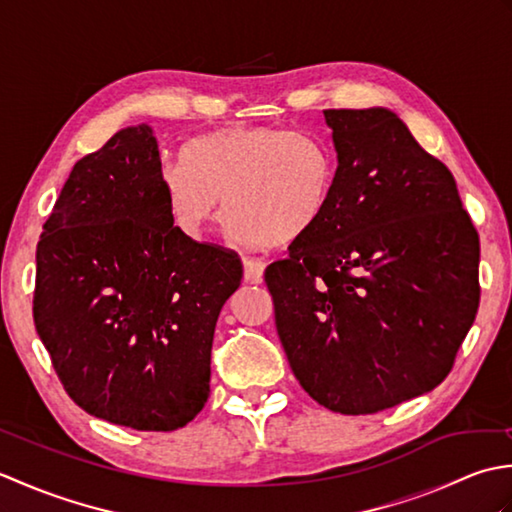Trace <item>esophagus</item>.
<instances>
[{"instance_id":"34e87169","label":"esophagus","mask_w":512,"mask_h":512,"mask_svg":"<svg viewBox=\"0 0 512 512\" xmlns=\"http://www.w3.org/2000/svg\"><path fill=\"white\" fill-rule=\"evenodd\" d=\"M264 268H266L264 259L246 257V259H244V279L248 281V284H262Z\"/></svg>"}]
</instances>
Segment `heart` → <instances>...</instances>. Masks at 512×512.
<instances>
[{"label":"heart","mask_w":512,"mask_h":512,"mask_svg":"<svg viewBox=\"0 0 512 512\" xmlns=\"http://www.w3.org/2000/svg\"><path fill=\"white\" fill-rule=\"evenodd\" d=\"M182 165H167L160 187L173 226L200 239L228 213V233L248 244L299 242L330 209L336 162L321 138L306 132L246 125L193 138Z\"/></svg>","instance_id":"heart-1"}]
</instances>
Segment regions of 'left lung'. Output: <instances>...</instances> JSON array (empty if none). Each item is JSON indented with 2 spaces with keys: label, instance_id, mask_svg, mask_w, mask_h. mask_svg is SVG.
Returning a JSON list of instances; mask_svg holds the SVG:
<instances>
[{
  "label": "left lung",
  "instance_id": "8db88e82",
  "mask_svg": "<svg viewBox=\"0 0 512 512\" xmlns=\"http://www.w3.org/2000/svg\"><path fill=\"white\" fill-rule=\"evenodd\" d=\"M323 114L339 156L330 209L264 279L299 385L365 416L449 376L480 306V237L453 173L394 112Z\"/></svg>",
  "mask_w": 512,
  "mask_h": 512
}]
</instances>
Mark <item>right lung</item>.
<instances>
[{"instance_id":"right-lung-1","label":"right lung","mask_w":512,"mask_h":512,"mask_svg":"<svg viewBox=\"0 0 512 512\" xmlns=\"http://www.w3.org/2000/svg\"><path fill=\"white\" fill-rule=\"evenodd\" d=\"M160 173L147 125L76 162L43 224L32 297L68 396L136 431H176L202 411L215 323L244 277L235 250L173 226Z\"/></svg>"}]
</instances>
